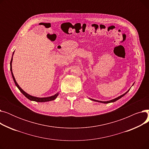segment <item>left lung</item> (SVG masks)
<instances>
[{
    "label": "left lung",
    "mask_w": 149,
    "mask_h": 149,
    "mask_svg": "<svg viewBox=\"0 0 149 149\" xmlns=\"http://www.w3.org/2000/svg\"><path fill=\"white\" fill-rule=\"evenodd\" d=\"M129 91H127V92H126V93H124L123 95H121V96H120V97H117V98H115V99H113V100H110V101H98V100H93V99H91V100H92V101H98V102H100V103H112V102H115V101H116V100H119L120 98H121V97H123L124 95H126V93L129 92Z\"/></svg>",
    "instance_id": "obj_1"
}]
</instances>
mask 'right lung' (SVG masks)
Segmentation results:
<instances>
[{
	"label": "right lung",
	"mask_w": 149,
	"mask_h": 149,
	"mask_svg": "<svg viewBox=\"0 0 149 149\" xmlns=\"http://www.w3.org/2000/svg\"><path fill=\"white\" fill-rule=\"evenodd\" d=\"M14 52H13V54H14ZM12 61H13V57L11 60V61H10V70H11V75H12V77H13V80L15 84V85H16V86L18 88V89L20 90V91L23 93V95H24L28 99H29V100H31V101H36V102H46V101H52V100H54L56 99L57 98V97L58 96V93H57V94L54 95V96H51V97H46V98H38V97H33V96H31L29 94H28L27 93H26L24 91H23L20 87L18 85V84L17 83L16 81H15V78L14 77V75L13 74V72H12V66H11V63H12Z\"/></svg>",
	"instance_id": "add662e5"
}]
</instances>
